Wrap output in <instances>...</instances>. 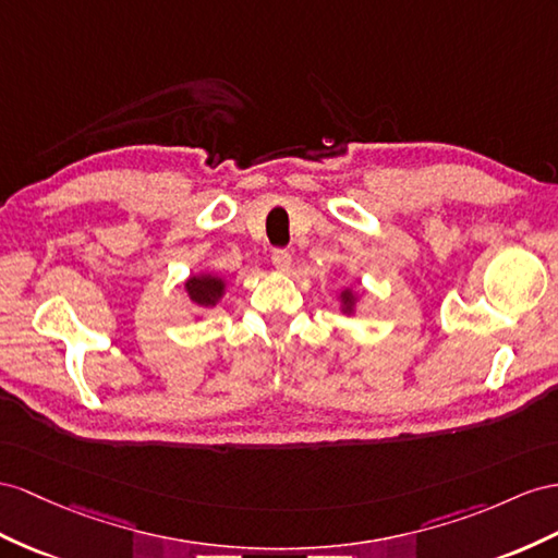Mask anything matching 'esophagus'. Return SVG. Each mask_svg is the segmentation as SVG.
Instances as JSON below:
<instances>
[{"mask_svg": "<svg viewBox=\"0 0 558 558\" xmlns=\"http://www.w3.org/2000/svg\"><path fill=\"white\" fill-rule=\"evenodd\" d=\"M270 262H274V266L280 270V274H284V270H290L292 266V254L288 250H274Z\"/></svg>", "mask_w": 558, "mask_h": 558, "instance_id": "esophagus-1", "label": "esophagus"}]
</instances>
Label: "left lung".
Here are the masks:
<instances>
[{"instance_id":"left-lung-1","label":"left lung","mask_w":558,"mask_h":558,"mask_svg":"<svg viewBox=\"0 0 558 558\" xmlns=\"http://www.w3.org/2000/svg\"><path fill=\"white\" fill-rule=\"evenodd\" d=\"M337 302L339 311L344 313V316H355V311H359L361 304V294L349 284V288H341V292H337Z\"/></svg>"}]
</instances>
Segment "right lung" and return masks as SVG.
<instances>
[{"mask_svg": "<svg viewBox=\"0 0 558 558\" xmlns=\"http://www.w3.org/2000/svg\"><path fill=\"white\" fill-rule=\"evenodd\" d=\"M226 288L228 280L219 274H211V270H199V274L189 276L183 282V292L189 296V302L203 311L219 306V302L226 296Z\"/></svg>", "mask_w": 558, "mask_h": 558, "instance_id": "right-lung-1", "label": "right lung"}]
</instances>
